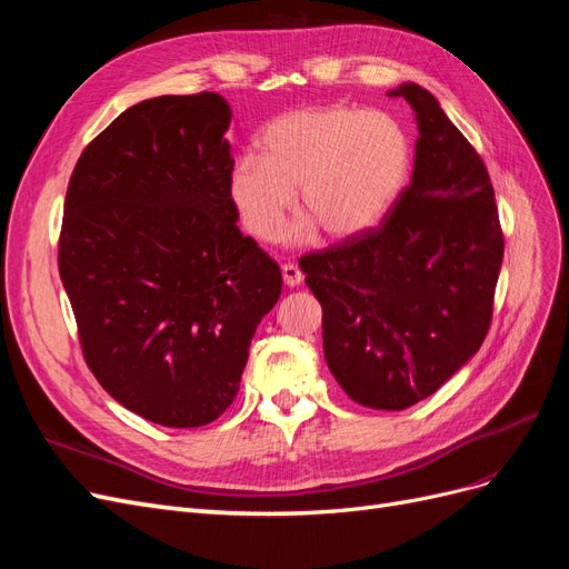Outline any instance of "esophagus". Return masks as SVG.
<instances>
[{"mask_svg":"<svg viewBox=\"0 0 569 569\" xmlns=\"http://www.w3.org/2000/svg\"><path fill=\"white\" fill-rule=\"evenodd\" d=\"M282 280L287 287H299L303 282V272L295 263H284L282 266Z\"/></svg>","mask_w":569,"mask_h":569,"instance_id":"1","label":"esophagus"}]
</instances>
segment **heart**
Listing matches in <instances>:
<instances>
[{
    "label": "heart",
    "mask_w": 569,
    "mask_h": 569,
    "mask_svg": "<svg viewBox=\"0 0 569 569\" xmlns=\"http://www.w3.org/2000/svg\"><path fill=\"white\" fill-rule=\"evenodd\" d=\"M263 157L242 153L228 189L244 228L263 242L280 234L295 201L303 218L289 232L306 242L313 228L330 239L372 230L399 199L412 149L391 113L349 107L289 111L261 134Z\"/></svg>",
    "instance_id": "obj_1"
}]
</instances>
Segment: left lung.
<instances>
[{
    "mask_svg": "<svg viewBox=\"0 0 569 569\" xmlns=\"http://www.w3.org/2000/svg\"><path fill=\"white\" fill-rule=\"evenodd\" d=\"M418 123L410 184L380 228L301 258L322 306L327 368L356 403L406 410L479 351L503 263L485 161L432 92L403 82Z\"/></svg>",
    "mask_w": 569,
    "mask_h": 569,
    "instance_id": "left-lung-1",
    "label": "left lung"
}]
</instances>
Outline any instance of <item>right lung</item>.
<instances>
[{"mask_svg":"<svg viewBox=\"0 0 569 569\" xmlns=\"http://www.w3.org/2000/svg\"><path fill=\"white\" fill-rule=\"evenodd\" d=\"M232 111L216 92L120 113L68 182L59 272L90 370L163 427H201L234 401L278 263L237 228Z\"/></svg>","mask_w":569,"mask_h":569,"instance_id":"1","label":"right lung"}]
</instances>
